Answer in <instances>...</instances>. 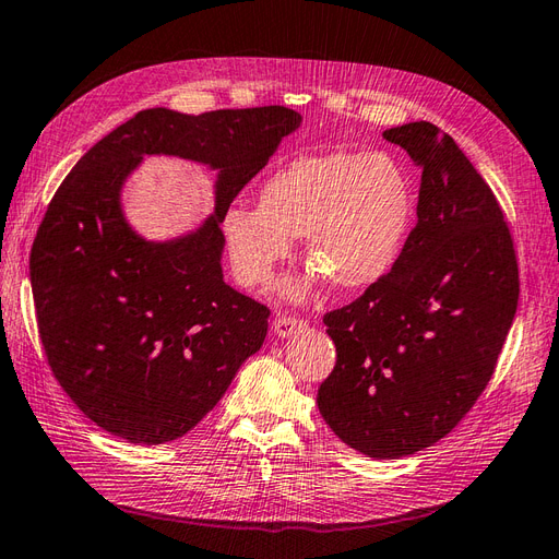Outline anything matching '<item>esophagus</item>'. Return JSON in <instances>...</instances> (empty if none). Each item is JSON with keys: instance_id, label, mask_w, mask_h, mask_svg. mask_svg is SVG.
Wrapping results in <instances>:
<instances>
[{"instance_id": "34e87169", "label": "esophagus", "mask_w": 559, "mask_h": 559, "mask_svg": "<svg viewBox=\"0 0 559 559\" xmlns=\"http://www.w3.org/2000/svg\"><path fill=\"white\" fill-rule=\"evenodd\" d=\"M305 325H307V321L297 319V317H278V319L274 321V333H276L278 337H290V335H295L297 331H302Z\"/></svg>"}]
</instances>
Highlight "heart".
Listing matches in <instances>:
<instances>
[{"mask_svg":"<svg viewBox=\"0 0 559 559\" xmlns=\"http://www.w3.org/2000/svg\"><path fill=\"white\" fill-rule=\"evenodd\" d=\"M416 217V189L388 153L302 155L269 175L257 207L236 203L222 214V238L238 283L266 288L305 236L311 271L283 283V297L305 302L333 278L342 290L378 283L402 254Z\"/></svg>","mask_w":559,"mask_h":559,"instance_id":"obj_1","label":"heart"}]
</instances>
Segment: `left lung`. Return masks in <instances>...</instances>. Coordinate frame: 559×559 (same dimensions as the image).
Wrapping results in <instances>:
<instances>
[{
	"label": "left lung",
	"mask_w": 559,
	"mask_h": 559,
	"mask_svg": "<svg viewBox=\"0 0 559 559\" xmlns=\"http://www.w3.org/2000/svg\"><path fill=\"white\" fill-rule=\"evenodd\" d=\"M423 167L418 224L392 271L325 313L337 361L317 404L368 457L447 437L491 380L520 299L510 228L489 183L432 122L382 132Z\"/></svg>",
	"instance_id": "8db88e82"
}]
</instances>
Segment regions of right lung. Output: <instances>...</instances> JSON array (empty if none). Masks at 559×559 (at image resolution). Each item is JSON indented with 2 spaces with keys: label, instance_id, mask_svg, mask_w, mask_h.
Listing matches in <instances>:
<instances>
[{
  "label": "right lung",
  "instance_id": "add662e5",
  "mask_svg": "<svg viewBox=\"0 0 559 559\" xmlns=\"http://www.w3.org/2000/svg\"><path fill=\"white\" fill-rule=\"evenodd\" d=\"M302 116L285 106L183 116L141 110L84 153L51 198L31 252L39 337L73 404L132 443L183 437L260 352L269 309L222 274V214ZM146 154L218 171L215 212L193 233L146 241L121 186Z\"/></svg>",
  "mask_w": 559,
  "mask_h": 559
}]
</instances>
